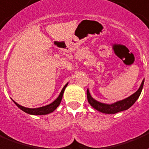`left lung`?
<instances>
[{"label":"left lung","mask_w":149,"mask_h":149,"mask_svg":"<svg viewBox=\"0 0 149 149\" xmlns=\"http://www.w3.org/2000/svg\"><path fill=\"white\" fill-rule=\"evenodd\" d=\"M144 81H145V79H143L139 89H137L134 93H133L131 96L126 97L123 100H118V101H116L115 103L110 104H104V103L99 102V101H97L95 99H93L91 95H90V93H89V90L88 89L86 92L88 102L94 109L97 110L98 111H100V112L105 113V114H116V113L119 112V111L127 110V109H129L131 107L132 105L134 104V103L136 102V100L140 97L141 93L142 91Z\"/></svg>","instance_id":"obj_1"}]
</instances>
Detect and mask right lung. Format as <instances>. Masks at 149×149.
I'll use <instances>...</instances> for the list:
<instances>
[{
    "label": "right lung",
    "instance_id": "right-lung-1",
    "mask_svg": "<svg viewBox=\"0 0 149 149\" xmlns=\"http://www.w3.org/2000/svg\"><path fill=\"white\" fill-rule=\"evenodd\" d=\"M68 83H67L63 86V88L62 89L61 92H60L59 97L56 99V100L52 102L51 104H49L48 105H45V106H43V107H40V108H25L23 106H21L19 104H17L16 102H15L13 100V102L15 103L16 106L18 108H20L21 110L23 111L24 112L27 113V114H30V115H33V116H41V115H48L49 113L54 111L59 105L60 104V102H61V100H62L63 95V93H64V90H65L66 87L68 86Z\"/></svg>",
    "mask_w": 149,
    "mask_h": 149
}]
</instances>
